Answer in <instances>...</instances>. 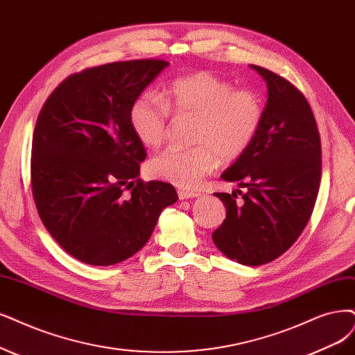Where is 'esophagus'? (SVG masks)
Here are the masks:
<instances>
[{"instance_id": "esophagus-1", "label": "esophagus", "mask_w": 355, "mask_h": 355, "mask_svg": "<svg viewBox=\"0 0 355 355\" xmlns=\"http://www.w3.org/2000/svg\"><path fill=\"white\" fill-rule=\"evenodd\" d=\"M177 193H178V198L181 200L182 199H194V198H198V196H200L198 191H190V190H184V189H178Z\"/></svg>"}]
</instances>
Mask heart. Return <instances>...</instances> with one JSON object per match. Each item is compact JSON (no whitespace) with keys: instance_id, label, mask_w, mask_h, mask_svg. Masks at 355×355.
Wrapping results in <instances>:
<instances>
[{"instance_id":"1","label":"heart","mask_w":355,"mask_h":355,"mask_svg":"<svg viewBox=\"0 0 355 355\" xmlns=\"http://www.w3.org/2000/svg\"><path fill=\"white\" fill-rule=\"evenodd\" d=\"M175 118L196 116L193 148H168L149 162L152 177L191 189L222 161H237L253 144L263 124L265 107L250 89L234 85L211 71L175 78L164 96L144 94L130 108L128 120L143 146L156 149L165 141Z\"/></svg>"}]
</instances>
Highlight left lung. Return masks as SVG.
I'll use <instances>...</instances> for the list:
<instances>
[{"instance_id": "8db88e82", "label": "left lung", "mask_w": 355, "mask_h": 355, "mask_svg": "<svg viewBox=\"0 0 355 355\" xmlns=\"http://www.w3.org/2000/svg\"><path fill=\"white\" fill-rule=\"evenodd\" d=\"M252 67L268 85L263 124L250 149L220 175L245 190L215 193L227 218L212 240L227 257L259 266L284 254L306 228L320 187L322 146L306 96L277 73Z\"/></svg>"}]
</instances>
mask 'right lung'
I'll return each mask as SVG.
<instances>
[{
    "mask_svg": "<svg viewBox=\"0 0 355 355\" xmlns=\"http://www.w3.org/2000/svg\"><path fill=\"white\" fill-rule=\"evenodd\" d=\"M166 65L146 58L85 69L61 82L37 115L33 200L49 234L83 263L110 266L137 253L178 199L168 182L139 178L148 153L128 120Z\"/></svg>",
    "mask_w": 355,
    "mask_h": 355,
    "instance_id": "right-lung-1",
    "label": "right lung"
}]
</instances>
